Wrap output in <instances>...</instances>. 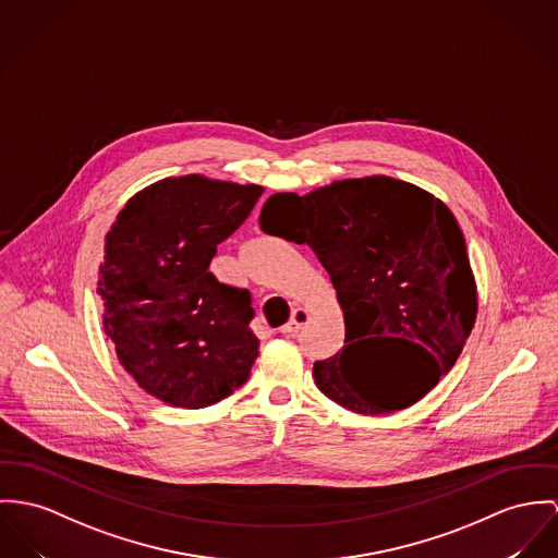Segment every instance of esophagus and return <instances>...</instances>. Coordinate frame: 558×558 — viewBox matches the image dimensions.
<instances>
[{"label":"esophagus","instance_id":"1","mask_svg":"<svg viewBox=\"0 0 558 558\" xmlns=\"http://www.w3.org/2000/svg\"><path fill=\"white\" fill-rule=\"evenodd\" d=\"M310 323V312L305 310V307H298L295 312H293V316H291V320L280 329V333H287V336H293V333H298L300 329H303L305 325Z\"/></svg>","mask_w":558,"mask_h":558}]
</instances>
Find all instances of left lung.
Wrapping results in <instances>:
<instances>
[{
    "label": "left lung",
    "instance_id": "left-lung-1",
    "mask_svg": "<svg viewBox=\"0 0 558 558\" xmlns=\"http://www.w3.org/2000/svg\"><path fill=\"white\" fill-rule=\"evenodd\" d=\"M265 233L307 244L329 271L345 323L343 348L316 361V386L356 414H388L423 399L472 333L477 293L468 246L444 202L388 175L348 178L307 195L276 193L258 216ZM413 350L390 379L375 345Z\"/></svg>",
    "mask_w": 558,
    "mask_h": 558
}]
</instances>
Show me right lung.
Instances as JSON below:
<instances>
[{
	"label": "right lung",
	"instance_id": "obj_1",
	"mask_svg": "<svg viewBox=\"0 0 558 558\" xmlns=\"http://www.w3.org/2000/svg\"><path fill=\"white\" fill-rule=\"evenodd\" d=\"M263 186L199 173L135 193L106 235L97 293L125 372L173 408H206L248 380L258 354L251 293L208 269Z\"/></svg>",
	"mask_w": 558,
	"mask_h": 558
}]
</instances>
